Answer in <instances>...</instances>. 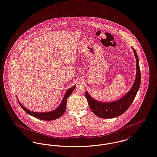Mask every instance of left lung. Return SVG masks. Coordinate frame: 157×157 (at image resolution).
Listing matches in <instances>:
<instances>
[{
	"instance_id": "left-lung-1",
	"label": "left lung",
	"mask_w": 157,
	"mask_h": 157,
	"mask_svg": "<svg viewBox=\"0 0 157 157\" xmlns=\"http://www.w3.org/2000/svg\"><path fill=\"white\" fill-rule=\"evenodd\" d=\"M133 51L136 59V75L135 81L131 90L123 98L116 101L102 102L93 99L87 91L85 92V97L90 109L98 117L104 119H111L118 117L127 110L133 101L140 87L141 74L138 56L135 49L133 48Z\"/></svg>"
}]
</instances>
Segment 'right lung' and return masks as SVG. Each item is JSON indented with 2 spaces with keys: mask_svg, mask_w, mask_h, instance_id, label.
Returning <instances> with one entry per match:
<instances>
[{
  "mask_svg": "<svg viewBox=\"0 0 157 157\" xmlns=\"http://www.w3.org/2000/svg\"><path fill=\"white\" fill-rule=\"evenodd\" d=\"M76 85L72 86V88H69L65 94V96L63 97V99L60 105L58 107L57 109H56L55 110L52 111L50 112H46V113H37V112H33L25 108L21 104L19 101V104L21 108L25 111L27 114L37 118L40 120H56L57 119L60 118L65 113L66 109V102L67 98L71 95V94L74 91V89L75 88Z\"/></svg>",
  "mask_w": 157,
  "mask_h": 157,
  "instance_id": "add662e5",
  "label": "right lung"
}]
</instances>
